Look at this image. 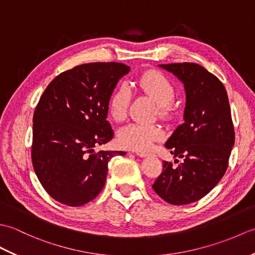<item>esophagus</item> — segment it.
Instances as JSON below:
<instances>
[{
  "mask_svg": "<svg viewBox=\"0 0 255 255\" xmlns=\"http://www.w3.org/2000/svg\"><path fill=\"white\" fill-rule=\"evenodd\" d=\"M136 153L138 156H140V158H145V156H148L149 154L148 153H145V152H141V151H136Z\"/></svg>",
  "mask_w": 255,
  "mask_h": 255,
  "instance_id": "1",
  "label": "esophagus"
}]
</instances>
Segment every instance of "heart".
Wrapping results in <instances>:
<instances>
[{
	"label": "heart",
	"mask_w": 255,
	"mask_h": 255,
	"mask_svg": "<svg viewBox=\"0 0 255 255\" xmlns=\"http://www.w3.org/2000/svg\"><path fill=\"white\" fill-rule=\"evenodd\" d=\"M137 86L158 104L159 114L167 117L171 114V103L175 97V88L165 75L158 71H149L137 80ZM131 99V92L127 84H122L113 92L108 101V113L115 122L126 117ZM163 130L156 125L131 123L118 131V143L123 148L134 151H148L155 141L163 138Z\"/></svg>",
	"instance_id": "1"
}]
</instances>
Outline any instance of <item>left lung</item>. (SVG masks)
Segmentation results:
<instances>
[{
    "mask_svg": "<svg viewBox=\"0 0 255 255\" xmlns=\"http://www.w3.org/2000/svg\"><path fill=\"white\" fill-rule=\"evenodd\" d=\"M184 84V123L173 131L165 147L184 162L163 171L152 188L166 203L187 205L203 198L223 178L235 144L228 95L218 78L197 63L159 64ZM178 162V160H176Z\"/></svg>",
    "mask_w": 255,
    "mask_h": 255,
    "instance_id": "1",
    "label": "left lung"
}]
</instances>
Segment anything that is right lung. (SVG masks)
Listing matches in <instances>:
<instances>
[{"instance_id":"right-lung-1","label":"right lung","mask_w":255,"mask_h":255,"mask_svg":"<svg viewBox=\"0 0 255 255\" xmlns=\"http://www.w3.org/2000/svg\"><path fill=\"white\" fill-rule=\"evenodd\" d=\"M130 68L118 62L85 63L62 72L42 93L32 117L31 161L46 192L78 207L105 185L107 164L124 151H99L114 136L108 101Z\"/></svg>"}]
</instances>
